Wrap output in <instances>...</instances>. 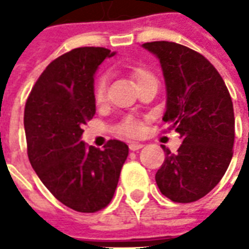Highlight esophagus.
<instances>
[{"label": "esophagus", "mask_w": 249, "mask_h": 249, "mask_svg": "<svg viewBox=\"0 0 249 249\" xmlns=\"http://www.w3.org/2000/svg\"><path fill=\"white\" fill-rule=\"evenodd\" d=\"M142 146H144V144H141V142H130L129 149L130 151H139Z\"/></svg>", "instance_id": "34e87169"}]
</instances>
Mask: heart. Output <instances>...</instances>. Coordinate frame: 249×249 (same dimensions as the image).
<instances>
[{
    "label": "heart",
    "mask_w": 249,
    "mask_h": 249,
    "mask_svg": "<svg viewBox=\"0 0 249 249\" xmlns=\"http://www.w3.org/2000/svg\"><path fill=\"white\" fill-rule=\"evenodd\" d=\"M132 76L135 77V80L141 82L142 80H146L152 76V73L149 71H146L144 68H133L132 69ZM107 97V77L101 76L98 77L97 81L94 84V100L96 103H103ZM116 133L120 136H126V137H136L141 133V125L139 121H136L132 117H126L123 121H120L119 124L116 125Z\"/></svg>",
    "instance_id": "1"
}]
</instances>
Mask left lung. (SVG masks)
Masks as SVG:
<instances>
[{
  "label": "left lung",
  "mask_w": 249,
  "mask_h": 249,
  "mask_svg": "<svg viewBox=\"0 0 249 249\" xmlns=\"http://www.w3.org/2000/svg\"><path fill=\"white\" fill-rule=\"evenodd\" d=\"M142 48L160 60L167 88L162 121L183 140L178 153L161 145L165 160L156 173L157 187L175 203H192L219 184L233 155L230 92L216 68L197 52L168 41Z\"/></svg>",
  "instance_id": "obj_1"
}]
</instances>
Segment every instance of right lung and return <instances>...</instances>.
Returning a JSON list of instances; mask_svg holds the SVG:
<instances>
[{
    "mask_svg": "<svg viewBox=\"0 0 249 249\" xmlns=\"http://www.w3.org/2000/svg\"><path fill=\"white\" fill-rule=\"evenodd\" d=\"M114 56L109 49L76 48L46 66L26 100L28 157L54 197L77 212L93 213L113 197L129 148L109 140L103 151L81 141L82 125L96 113L94 73Z\"/></svg>",
    "mask_w": 249,
    "mask_h": 249,
    "instance_id": "right-lung-1",
    "label": "right lung"
}]
</instances>
